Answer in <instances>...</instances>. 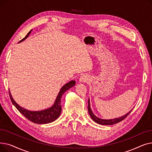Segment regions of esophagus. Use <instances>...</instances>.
Wrapping results in <instances>:
<instances>
[{
  "label": "esophagus",
  "instance_id": "obj_1",
  "mask_svg": "<svg viewBox=\"0 0 152 152\" xmlns=\"http://www.w3.org/2000/svg\"><path fill=\"white\" fill-rule=\"evenodd\" d=\"M89 77L88 76H87V75H82L80 78H79V81H80L81 83H86L89 81Z\"/></svg>",
  "mask_w": 152,
  "mask_h": 152
}]
</instances>
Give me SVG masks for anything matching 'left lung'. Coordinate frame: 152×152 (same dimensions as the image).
<instances>
[{"mask_svg": "<svg viewBox=\"0 0 152 152\" xmlns=\"http://www.w3.org/2000/svg\"><path fill=\"white\" fill-rule=\"evenodd\" d=\"M132 110V109L130 111H129L128 113H126L124 115H123V116L119 117V118H117L108 119H102V118H98L97 116H96L94 114V113L92 112V111L91 110V108L90 99H89V100H88V111H89V113L90 116L91 117V118L92 119V120L94 121H95V123H97V124H101V125H112V124H116V123H118L119 122H120L122 120H123L124 119L126 118V117L131 112Z\"/></svg>", "mask_w": 152, "mask_h": 152, "instance_id": "1", "label": "left lung"}]
</instances>
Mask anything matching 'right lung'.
Returning a JSON list of instances; mask_svg holds the SVG:
<instances>
[{
  "instance_id": "right-lung-1",
  "label": "right lung",
  "mask_w": 152,
  "mask_h": 152,
  "mask_svg": "<svg viewBox=\"0 0 152 152\" xmlns=\"http://www.w3.org/2000/svg\"><path fill=\"white\" fill-rule=\"evenodd\" d=\"M32 31V29L29 32L28 34L24 37L20 42L25 41V40L29 36ZM76 84V81L72 80L68 83L65 84L61 88L58 94L57 95V98H56L53 105L47 109L40 110V111H30L26 110L21 107H20L18 103L16 102L13 99L11 93L9 91L10 97L11 101L13 105L17 108V109L24 116H25L29 121L33 122L36 124H47L52 123L55 121L60 115L61 111V99L63 94L65 93L66 91L69 89L71 87H73Z\"/></svg>"
}]
</instances>
